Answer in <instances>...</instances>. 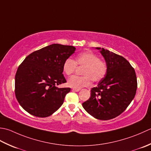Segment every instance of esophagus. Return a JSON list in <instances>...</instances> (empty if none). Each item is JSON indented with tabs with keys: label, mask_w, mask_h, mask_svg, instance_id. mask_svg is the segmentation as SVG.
I'll return each instance as SVG.
<instances>
[{
	"label": "esophagus",
	"mask_w": 151,
	"mask_h": 151,
	"mask_svg": "<svg viewBox=\"0 0 151 151\" xmlns=\"http://www.w3.org/2000/svg\"><path fill=\"white\" fill-rule=\"evenodd\" d=\"M72 91H76V92H79L80 91V88H73Z\"/></svg>",
	"instance_id": "1"
}]
</instances>
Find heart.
Instances as JSON below:
<instances>
[{
    "mask_svg": "<svg viewBox=\"0 0 151 151\" xmlns=\"http://www.w3.org/2000/svg\"><path fill=\"white\" fill-rule=\"evenodd\" d=\"M76 66H84L82 71L84 76H73L68 79V85L74 88L88 87L92 83V79L95 82L100 81L107 72L106 64L100 60L97 55L89 51L79 54L75 61L67 58L63 64V72L67 76L71 75L75 72Z\"/></svg>",
    "mask_w": 151,
    "mask_h": 151,
    "instance_id": "1",
    "label": "heart"
}]
</instances>
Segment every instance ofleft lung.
Returning a JSON list of instances; mask_svg holds the SVG:
<instances>
[{
    "label": "left lung",
    "instance_id": "1",
    "mask_svg": "<svg viewBox=\"0 0 151 151\" xmlns=\"http://www.w3.org/2000/svg\"><path fill=\"white\" fill-rule=\"evenodd\" d=\"M96 49L105 59L107 72L82 106L95 119L106 121L121 115L130 105L136 93L137 78L126 58L104 48Z\"/></svg>",
    "mask_w": 151,
    "mask_h": 151
}]
</instances>
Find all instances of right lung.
Masks as SVG:
<instances>
[{"instance_id": "1", "label": "right lung", "mask_w": 151, "mask_h": 151, "mask_svg": "<svg viewBox=\"0 0 151 151\" xmlns=\"http://www.w3.org/2000/svg\"><path fill=\"white\" fill-rule=\"evenodd\" d=\"M75 51L72 45L53 44L24 58L15 74V94L26 111L38 117H47L63 105L70 88L57 86L66 82L63 66Z\"/></svg>"}]
</instances>
